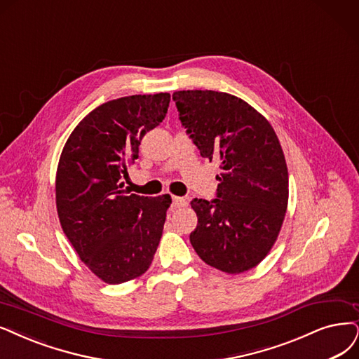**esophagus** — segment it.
<instances>
[{
  "label": "esophagus",
  "instance_id": "34e87169",
  "mask_svg": "<svg viewBox=\"0 0 359 359\" xmlns=\"http://www.w3.org/2000/svg\"><path fill=\"white\" fill-rule=\"evenodd\" d=\"M188 204V201L184 200V198H180V196H172V208H180V207H184Z\"/></svg>",
  "mask_w": 359,
  "mask_h": 359
}]
</instances>
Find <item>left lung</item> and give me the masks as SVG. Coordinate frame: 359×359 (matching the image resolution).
Returning <instances> with one entry per match:
<instances>
[{
  "mask_svg": "<svg viewBox=\"0 0 359 359\" xmlns=\"http://www.w3.org/2000/svg\"><path fill=\"white\" fill-rule=\"evenodd\" d=\"M179 119L201 156L220 163L216 198L191 201L198 224L189 240L207 264L241 273L268 256L288 203L284 152L269 121L228 93H172Z\"/></svg>",
  "mask_w": 359,
  "mask_h": 359,
  "instance_id": "left-lung-1",
  "label": "left lung"
}]
</instances>
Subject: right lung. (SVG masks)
<instances>
[{"mask_svg": "<svg viewBox=\"0 0 359 359\" xmlns=\"http://www.w3.org/2000/svg\"><path fill=\"white\" fill-rule=\"evenodd\" d=\"M168 103V93L106 102L83 118L63 146L56 172L62 229L86 266L108 284L148 271L161 240L170 195L130 194L123 179Z\"/></svg>", "mask_w": 359, "mask_h": 359, "instance_id": "right-lung-1", "label": "right lung"}]
</instances>
